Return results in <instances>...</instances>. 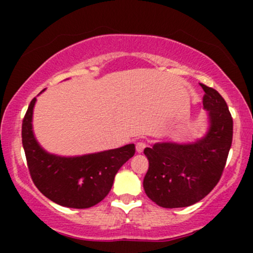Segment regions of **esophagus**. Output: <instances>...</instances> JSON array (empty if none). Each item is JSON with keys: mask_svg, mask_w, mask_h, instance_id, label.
<instances>
[{"mask_svg": "<svg viewBox=\"0 0 253 253\" xmlns=\"http://www.w3.org/2000/svg\"><path fill=\"white\" fill-rule=\"evenodd\" d=\"M145 147H146V144L144 143V141H138V143L135 144V150L138 153H141L144 151Z\"/></svg>", "mask_w": 253, "mask_h": 253, "instance_id": "34e87169", "label": "esophagus"}]
</instances>
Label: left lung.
Here are the masks:
<instances>
[{"label": "left lung", "mask_w": 253, "mask_h": 253, "mask_svg": "<svg viewBox=\"0 0 253 253\" xmlns=\"http://www.w3.org/2000/svg\"><path fill=\"white\" fill-rule=\"evenodd\" d=\"M203 108L208 112L207 134L191 144L157 143L144 150L149 170L144 190L164 208L188 207L201 201L217 184L233 138L227 103L215 89L201 84Z\"/></svg>", "instance_id": "obj_1"}]
</instances>
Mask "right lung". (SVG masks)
I'll use <instances>...</instances> for the list:
<instances>
[{"label": "right lung", "instance_id": "right-lung-1", "mask_svg": "<svg viewBox=\"0 0 253 253\" xmlns=\"http://www.w3.org/2000/svg\"><path fill=\"white\" fill-rule=\"evenodd\" d=\"M36 101H31L22 121V145L32 181L40 193L64 207L82 210L97 205L108 195L119 169L134 156V144L78 157L51 155L38 144L32 128Z\"/></svg>", "mask_w": 253, "mask_h": 253}]
</instances>
